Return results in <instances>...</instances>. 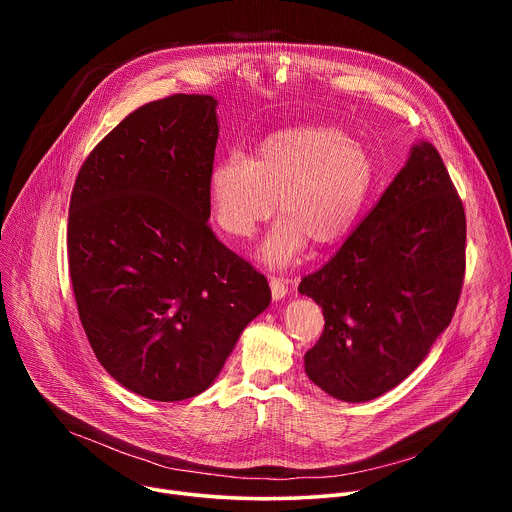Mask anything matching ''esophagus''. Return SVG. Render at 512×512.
<instances>
[{"label": "esophagus", "mask_w": 512, "mask_h": 512, "mask_svg": "<svg viewBox=\"0 0 512 512\" xmlns=\"http://www.w3.org/2000/svg\"><path fill=\"white\" fill-rule=\"evenodd\" d=\"M269 287H271V296H273L275 302L285 298V294H287V281H283L279 277H271L269 279Z\"/></svg>", "instance_id": "1"}]
</instances>
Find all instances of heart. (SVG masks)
I'll list each match as a JSON object with an SVG mask.
<instances>
[{"instance_id": "obj_1", "label": "heart", "mask_w": 512, "mask_h": 512, "mask_svg": "<svg viewBox=\"0 0 512 512\" xmlns=\"http://www.w3.org/2000/svg\"><path fill=\"white\" fill-rule=\"evenodd\" d=\"M375 178L364 143L338 127L300 125L269 135L253 158L233 154L208 174L214 223L251 237L275 210L283 216L259 247V259L283 269L312 241L328 247L356 223Z\"/></svg>"}]
</instances>
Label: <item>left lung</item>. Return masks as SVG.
I'll return each instance as SVG.
<instances>
[{"mask_svg": "<svg viewBox=\"0 0 512 512\" xmlns=\"http://www.w3.org/2000/svg\"><path fill=\"white\" fill-rule=\"evenodd\" d=\"M466 269V216L429 141L409 158L340 251L298 291L324 314L306 375L367 403L405 381L452 322Z\"/></svg>", "mask_w": 512, "mask_h": 512, "instance_id": "left-lung-1", "label": "left lung"}]
</instances>
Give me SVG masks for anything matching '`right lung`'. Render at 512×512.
<instances>
[{
  "mask_svg": "<svg viewBox=\"0 0 512 512\" xmlns=\"http://www.w3.org/2000/svg\"><path fill=\"white\" fill-rule=\"evenodd\" d=\"M216 105L172 95L135 109L91 152L70 196L83 328L103 369L145 399L206 391L271 302L267 279L206 225Z\"/></svg>",
  "mask_w": 512,
  "mask_h": 512,
  "instance_id": "1",
  "label": "right lung"
}]
</instances>
